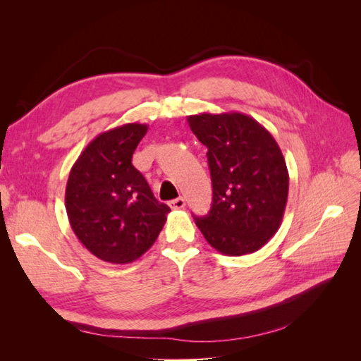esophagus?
I'll return each instance as SVG.
<instances>
[{
    "instance_id": "34e87169",
    "label": "esophagus",
    "mask_w": 361,
    "mask_h": 361,
    "mask_svg": "<svg viewBox=\"0 0 361 361\" xmlns=\"http://www.w3.org/2000/svg\"><path fill=\"white\" fill-rule=\"evenodd\" d=\"M169 204H170L171 209H183V207H185V200L182 197H178V199L171 200Z\"/></svg>"
}]
</instances>
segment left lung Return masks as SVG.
Instances as JSON below:
<instances>
[{
	"label": "left lung",
	"instance_id": "left-lung-1",
	"mask_svg": "<svg viewBox=\"0 0 361 361\" xmlns=\"http://www.w3.org/2000/svg\"><path fill=\"white\" fill-rule=\"evenodd\" d=\"M194 135L207 149L212 206L195 224L227 256L255 253L276 235L285 214L289 173L268 130L243 113L188 116Z\"/></svg>",
	"mask_w": 361,
	"mask_h": 361
}]
</instances>
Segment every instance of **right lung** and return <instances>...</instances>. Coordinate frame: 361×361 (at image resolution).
Returning <instances> with one entry per match:
<instances>
[{"label":"right lung","mask_w":361,"mask_h":361,"mask_svg":"<svg viewBox=\"0 0 361 361\" xmlns=\"http://www.w3.org/2000/svg\"><path fill=\"white\" fill-rule=\"evenodd\" d=\"M146 133L147 125L126 123L99 134L69 173L64 202L72 231L92 255L110 264L143 256L170 212L133 166Z\"/></svg>","instance_id":"right-lung-1"}]
</instances>
